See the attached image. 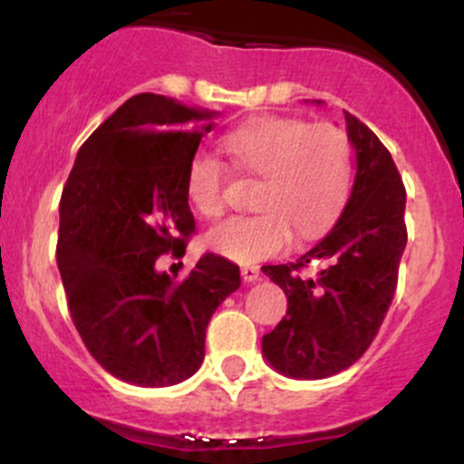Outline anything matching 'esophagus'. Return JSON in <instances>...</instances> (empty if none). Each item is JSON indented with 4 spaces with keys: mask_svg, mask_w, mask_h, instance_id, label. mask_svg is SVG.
Listing matches in <instances>:
<instances>
[{
    "mask_svg": "<svg viewBox=\"0 0 464 464\" xmlns=\"http://www.w3.org/2000/svg\"><path fill=\"white\" fill-rule=\"evenodd\" d=\"M242 278H245V283H254L260 278V269L256 265H245L242 266Z\"/></svg>",
    "mask_w": 464,
    "mask_h": 464,
    "instance_id": "34e87169",
    "label": "esophagus"
}]
</instances>
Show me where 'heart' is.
Segmentation results:
<instances>
[{
  "mask_svg": "<svg viewBox=\"0 0 464 464\" xmlns=\"http://www.w3.org/2000/svg\"><path fill=\"white\" fill-rule=\"evenodd\" d=\"M237 170L260 177L254 206L260 213L236 215L210 228L206 245L237 262L278 256L292 242L325 231L348 199L353 150L348 134L332 123H307L292 116L246 121L222 139ZM228 168L198 152L186 168V195L204 218L224 210Z\"/></svg>",
  "mask_w": 464,
  "mask_h": 464,
  "instance_id": "obj_1",
  "label": "heart"
}]
</instances>
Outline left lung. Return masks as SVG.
I'll return each mask as SVG.
<instances>
[{"label": "left lung", "mask_w": 464, "mask_h": 464, "mask_svg": "<svg viewBox=\"0 0 464 464\" xmlns=\"http://www.w3.org/2000/svg\"><path fill=\"white\" fill-rule=\"evenodd\" d=\"M345 123L357 175L343 213L296 262L262 266L287 296V314L262 336V353L296 379L336 375L366 353L395 296L409 237L406 188L391 152L350 111Z\"/></svg>", "instance_id": "left-lung-1"}]
</instances>
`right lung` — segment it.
<instances>
[{
  "instance_id": "add662e5",
  "label": "right lung",
  "mask_w": 464,
  "mask_h": 464,
  "mask_svg": "<svg viewBox=\"0 0 464 464\" xmlns=\"http://www.w3.org/2000/svg\"><path fill=\"white\" fill-rule=\"evenodd\" d=\"M213 116L137 93L82 143L63 188L55 258L69 314L92 357L128 383L193 375L210 316L240 287V266L215 254L184 280L154 269L195 233L186 168Z\"/></svg>"
}]
</instances>
